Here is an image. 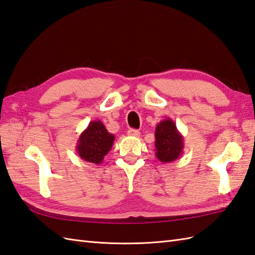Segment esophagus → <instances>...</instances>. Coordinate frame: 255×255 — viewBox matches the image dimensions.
Listing matches in <instances>:
<instances>
[{
	"instance_id": "1",
	"label": "esophagus",
	"mask_w": 255,
	"mask_h": 255,
	"mask_svg": "<svg viewBox=\"0 0 255 255\" xmlns=\"http://www.w3.org/2000/svg\"><path fill=\"white\" fill-rule=\"evenodd\" d=\"M127 133H128V135H130V137H139V134H140L139 130H137V129H129Z\"/></svg>"
}]
</instances>
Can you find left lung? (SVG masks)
<instances>
[{"label": "left lung", "instance_id": "left-lung-1", "mask_svg": "<svg viewBox=\"0 0 255 255\" xmlns=\"http://www.w3.org/2000/svg\"><path fill=\"white\" fill-rule=\"evenodd\" d=\"M183 137L170 118H165L155 128V155L159 162L170 163L183 153Z\"/></svg>", "mask_w": 255, "mask_h": 255}]
</instances>
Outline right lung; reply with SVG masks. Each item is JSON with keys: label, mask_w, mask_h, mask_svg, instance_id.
<instances>
[{"label": "right lung", "mask_w": 255, "mask_h": 255, "mask_svg": "<svg viewBox=\"0 0 255 255\" xmlns=\"http://www.w3.org/2000/svg\"><path fill=\"white\" fill-rule=\"evenodd\" d=\"M115 135L108 131L101 121H92L81 132L76 151L79 157L93 164H101L113 146Z\"/></svg>", "instance_id": "add662e5"}]
</instances>
